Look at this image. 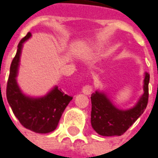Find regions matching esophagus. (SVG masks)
<instances>
[{
  "label": "esophagus",
  "mask_w": 158,
  "mask_h": 158,
  "mask_svg": "<svg viewBox=\"0 0 158 158\" xmlns=\"http://www.w3.org/2000/svg\"><path fill=\"white\" fill-rule=\"evenodd\" d=\"M93 91V88L92 86H89V85H86L85 86H83V88H82V92L84 93L86 95H88V94H90Z\"/></svg>",
  "instance_id": "obj_1"
}]
</instances>
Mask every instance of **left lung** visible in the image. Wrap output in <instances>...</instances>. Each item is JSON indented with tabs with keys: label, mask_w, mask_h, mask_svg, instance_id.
Masks as SVG:
<instances>
[{
	"label": "left lung",
	"mask_w": 158,
	"mask_h": 158,
	"mask_svg": "<svg viewBox=\"0 0 158 158\" xmlns=\"http://www.w3.org/2000/svg\"><path fill=\"white\" fill-rule=\"evenodd\" d=\"M149 74L145 73L143 90L137 104L127 110H122L112 104L103 93L96 91L91 95V125L94 130L102 136L122 135L144 112L148 101Z\"/></svg>",
	"instance_id": "left-lung-1"
}]
</instances>
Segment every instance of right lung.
Segmentation results:
<instances>
[{"instance_id": "obj_1", "label": "right lung", "mask_w": 158, "mask_h": 158, "mask_svg": "<svg viewBox=\"0 0 158 158\" xmlns=\"http://www.w3.org/2000/svg\"><path fill=\"white\" fill-rule=\"evenodd\" d=\"M31 35V32H28L18 43L17 54L11 63L6 94L13 113L23 127L34 133L48 134L56 128L62 114L72 97L58 89L57 86L40 98L28 97L19 89L16 78L22 47Z\"/></svg>"}]
</instances>
